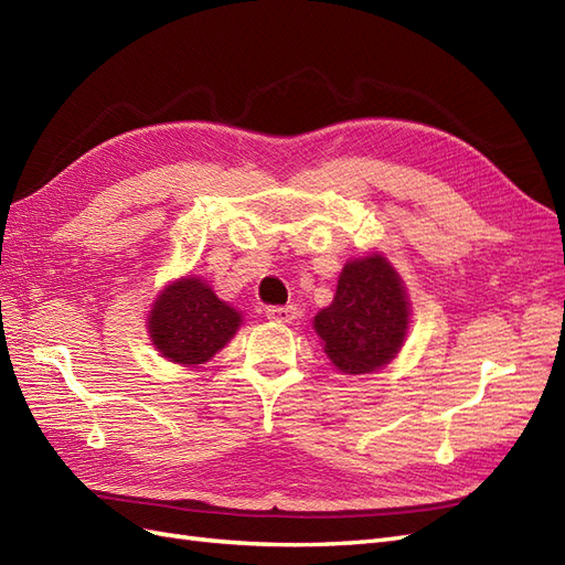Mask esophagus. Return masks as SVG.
Wrapping results in <instances>:
<instances>
[{
	"label": "esophagus",
	"instance_id": "34e87169",
	"mask_svg": "<svg viewBox=\"0 0 565 565\" xmlns=\"http://www.w3.org/2000/svg\"><path fill=\"white\" fill-rule=\"evenodd\" d=\"M266 318L273 322H292L297 318L295 306H268Z\"/></svg>",
	"mask_w": 565,
	"mask_h": 565
}]
</instances>
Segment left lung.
<instances>
[{
  "instance_id": "8db88e82",
  "label": "left lung",
  "mask_w": 565,
  "mask_h": 565,
  "mask_svg": "<svg viewBox=\"0 0 565 565\" xmlns=\"http://www.w3.org/2000/svg\"><path fill=\"white\" fill-rule=\"evenodd\" d=\"M407 324L405 287L384 254L349 262L332 303L313 320L324 353L344 374H365L391 363L403 347Z\"/></svg>"
}]
</instances>
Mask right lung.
I'll list each match as a JSON object with an SVG mask.
<instances>
[{
    "label": "right lung",
    "mask_w": 565,
    "mask_h": 565,
    "mask_svg": "<svg viewBox=\"0 0 565 565\" xmlns=\"http://www.w3.org/2000/svg\"><path fill=\"white\" fill-rule=\"evenodd\" d=\"M243 316L221 301L200 278H179L158 295L148 316L150 341L162 358L179 365H202L224 349Z\"/></svg>",
    "instance_id": "right-lung-1"
}]
</instances>
